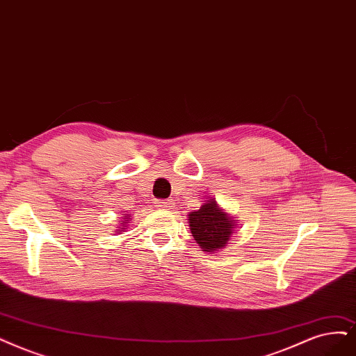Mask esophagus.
<instances>
[{
	"instance_id": "1",
	"label": "esophagus",
	"mask_w": 356,
	"mask_h": 356,
	"mask_svg": "<svg viewBox=\"0 0 356 356\" xmlns=\"http://www.w3.org/2000/svg\"><path fill=\"white\" fill-rule=\"evenodd\" d=\"M154 204H155V207L161 208V209H168V208H171V205H173V201H170V200H156Z\"/></svg>"
}]
</instances>
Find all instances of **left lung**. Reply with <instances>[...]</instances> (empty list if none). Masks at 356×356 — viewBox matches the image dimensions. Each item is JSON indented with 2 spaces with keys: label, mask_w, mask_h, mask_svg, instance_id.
I'll return each mask as SVG.
<instances>
[{
  "label": "left lung",
  "mask_w": 356,
  "mask_h": 356,
  "mask_svg": "<svg viewBox=\"0 0 356 356\" xmlns=\"http://www.w3.org/2000/svg\"><path fill=\"white\" fill-rule=\"evenodd\" d=\"M189 226L195 241L204 251L214 252L216 249L226 246L236 225L209 200L198 211L189 214Z\"/></svg>",
  "instance_id": "1"
}]
</instances>
